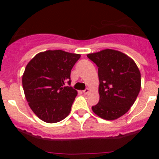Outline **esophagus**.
I'll list each match as a JSON object with an SVG mask.
<instances>
[{"mask_svg": "<svg viewBox=\"0 0 159 159\" xmlns=\"http://www.w3.org/2000/svg\"><path fill=\"white\" fill-rule=\"evenodd\" d=\"M88 92H89V89H88V88H86V89L83 91V93L85 94V95H86V94H88Z\"/></svg>", "mask_w": 159, "mask_h": 159, "instance_id": "obj_1", "label": "esophagus"}]
</instances>
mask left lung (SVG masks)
<instances>
[{
  "label": "left lung",
  "instance_id": "obj_1",
  "mask_svg": "<svg viewBox=\"0 0 159 159\" xmlns=\"http://www.w3.org/2000/svg\"><path fill=\"white\" fill-rule=\"evenodd\" d=\"M98 67L99 101L92 107L106 120L121 117L130 110L140 92L141 74L134 61L113 49L88 54Z\"/></svg>",
  "mask_w": 159,
  "mask_h": 159
}]
</instances>
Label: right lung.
Instances as JSON below:
<instances>
[{
  "instance_id": "obj_1",
  "label": "right lung",
  "mask_w": 159,
  "mask_h": 159,
  "mask_svg": "<svg viewBox=\"0 0 159 159\" xmlns=\"http://www.w3.org/2000/svg\"><path fill=\"white\" fill-rule=\"evenodd\" d=\"M80 55L62 50L38 53L29 62L22 76L25 98L32 111L43 122L55 123L71 111L77 91L71 84V71Z\"/></svg>"
}]
</instances>
